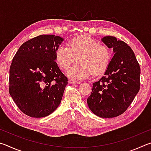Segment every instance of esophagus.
I'll return each instance as SVG.
<instances>
[{"label": "esophagus", "mask_w": 151, "mask_h": 151, "mask_svg": "<svg viewBox=\"0 0 151 151\" xmlns=\"http://www.w3.org/2000/svg\"><path fill=\"white\" fill-rule=\"evenodd\" d=\"M68 83L70 84H78L79 82L76 81L75 80H73V79H70V80L68 81Z\"/></svg>", "instance_id": "1"}]
</instances>
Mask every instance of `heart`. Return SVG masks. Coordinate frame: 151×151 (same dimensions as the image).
I'll use <instances>...</instances> for the list:
<instances>
[{"label": "heart", "instance_id": "1", "mask_svg": "<svg viewBox=\"0 0 151 151\" xmlns=\"http://www.w3.org/2000/svg\"><path fill=\"white\" fill-rule=\"evenodd\" d=\"M78 58V63L69 69ZM57 65L66 72L68 77L83 80L89 77L92 73L99 75L108 67L111 60V52L106 46L99 44L97 40L88 35L73 38L68 42V47H58L55 52Z\"/></svg>", "mask_w": 151, "mask_h": 151}]
</instances>
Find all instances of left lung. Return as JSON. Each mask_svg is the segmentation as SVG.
Instances as JSON below:
<instances>
[{"label": "left lung", "mask_w": 151, "mask_h": 151, "mask_svg": "<svg viewBox=\"0 0 151 151\" xmlns=\"http://www.w3.org/2000/svg\"><path fill=\"white\" fill-rule=\"evenodd\" d=\"M101 40L112 49V58L104 76L93 84L87 104L96 116L112 118L123 113L139 93L140 68L127 43L112 36Z\"/></svg>", "instance_id": "obj_1"}]
</instances>
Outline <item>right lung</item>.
<instances>
[{
	"mask_svg": "<svg viewBox=\"0 0 151 151\" xmlns=\"http://www.w3.org/2000/svg\"><path fill=\"white\" fill-rule=\"evenodd\" d=\"M63 41L54 35L38 36L20 46L12 59L9 93L28 116H47L59 106L68 78L56 63L55 52Z\"/></svg>",
	"mask_w": 151,
	"mask_h": 151,
	"instance_id": "obj_1",
	"label": "right lung"
}]
</instances>
